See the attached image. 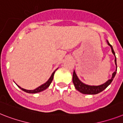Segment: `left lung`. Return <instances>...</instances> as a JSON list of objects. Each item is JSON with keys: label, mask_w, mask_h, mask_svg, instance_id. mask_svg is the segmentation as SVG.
I'll return each instance as SVG.
<instances>
[{"label": "left lung", "mask_w": 123, "mask_h": 123, "mask_svg": "<svg viewBox=\"0 0 123 123\" xmlns=\"http://www.w3.org/2000/svg\"><path fill=\"white\" fill-rule=\"evenodd\" d=\"M107 44L110 46L111 48L112 52L114 54V55L115 56V64L116 66V69L113 73H112V78L109 80L106 81V82L104 83L102 85H100L98 86H91V85H86L83 83H82L81 81L79 78H78L76 74L75 71L74 70L73 71V84L75 86V88L78 91H79L80 92L82 93L83 94H89V95H95L97 94L98 93L101 92L104 90H105L107 86H108L111 83V82L113 80L114 78L115 77L117 71V63H116V57L115 55V52L114 51L113 48H112V46L109 43V42L107 40Z\"/></svg>", "instance_id": "8db88e82"}]
</instances>
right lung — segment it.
Here are the masks:
<instances>
[{
    "label": "right lung",
    "mask_w": 123,
    "mask_h": 123,
    "mask_svg": "<svg viewBox=\"0 0 123 123\" xmlns=\"http://www.w3.org/2000/svg\"><path fill=\"white\" fill-rule=\"evenodd\" d=\"M56 70H55L53 72V73L52 74L51 76H50V78L48 80V81H47V82H45L44 84L42 85L41 86H38V88H37L36 89L33 90H29L24 89V88H23L20 87L17 84L16 85H18V86L19 88H21L22 90L24 91V92H26V93H37L40 92H42V91H43V90H45V89H47V88L50 85V83H51L52 81L53 78H54V75L55 72V71Z\"/></svg>",
    "instance_id": "1"
}]
</instances>
